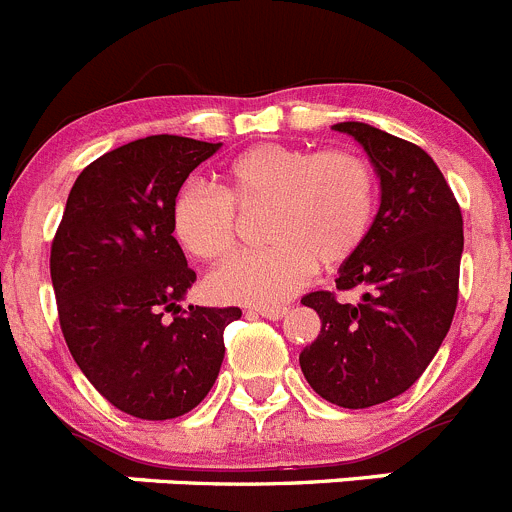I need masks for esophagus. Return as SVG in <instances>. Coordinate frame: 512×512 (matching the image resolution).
I'll use <instances>...</instances> for the list:
<instances>
[{
    "label": "esophagus",
    "mask_w": 512,
    "mask_h": 512,
    "mask_svg": "<svg viewBox=\"0 0 512 512\" xmlns=\"http://www.w3.org/2000/svg\"><path fill=\"white\" fill-rule=\"evenodd\" d=\"M252 313H260L262 319L278 321V319H283L285 313H288V306H257V308H252Z\"/></svg>",
    "instance_id": "34e87169"
}]
</instances>
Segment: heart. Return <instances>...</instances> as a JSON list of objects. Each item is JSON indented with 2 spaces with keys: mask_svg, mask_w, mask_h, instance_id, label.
Masks as SVG:
<instances>
[{
  "mask_svg": "<svg viewBox=\"0 0 512 512\" xmlns=\"http://www.w3.org/2000/svg\"><path fill=\"white\" fill-rule=\"evenodd\" d=\"M239 211L270 206L265 252L245 255L209 275L216 301L280 306L311 280L316 267L352 260L370 237L377 209L372 165L354 150L262 142L229 160L222 191L186 186L170 211L183 250L204 262H222L237 250Z\"/></svg>",
  "mask_w": 512,
  "mask_h": 512,
  "instance_id": "b5f03b06",
  "label": "heart"
}]
</instances>
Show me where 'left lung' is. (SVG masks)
Segmentation results:
<instances>
[{
  "label": "left lung",
  "mask_w": 512,
  "mask_h": 512,
  "mask_svg": "<svg viewBox=\"0 0 512 512\" xmlns=\"http://www.w3.org/2000/svg\"><path fill=\"white\" fill-rule=\"evenodd\" d=\"M365 147L380 178V209L362 250L339 267L336 288H362L359 303L329 290L301 298L321 334L301 352L308 385L342 408H370L405 393L449 331L464 250L462 211L426 150L365 122H339Z\"/></svg>",
  "instance_id": "8db88e82"
}]
</instances>
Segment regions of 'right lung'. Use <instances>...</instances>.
<instances>
[{"label":"right lung","mask_w":512,"mask_h":512,"mask_svg":"<svg viewBox=\"0 0 512 512\" xmlns=\"http://www.w3.org/2000/svg\"><path fill=\"white\" fill-rule=\"evenodd\" d=\"M219 147L153 135L101 155L73 183L50 247L76 365L114 408L145 421L183 416L209 395L224 329L242 316L237 306H181L196 273L170 211L188 173Z\"/></svg>","instance_id":"right-lung-1"}]
</instances>
